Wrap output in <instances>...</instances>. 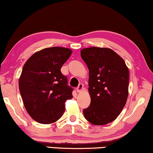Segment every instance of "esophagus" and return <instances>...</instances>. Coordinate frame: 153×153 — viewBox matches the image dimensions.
<instances>
[{
  "mask_svg": "<svg viewBox=\"0 0 153 153\" xmlns=\"http://www.w3.org/2000/svg\"><path fill=\"white\" fill-rule=\"evenodd\" d=\"M83 85L81 84V83H80L79 85V86L77 87L76 91H77V92H81V91L83 90Z\"/></svg>",
  "mask_w": 153,
  "mask_h": 153,
  "instance_id": "esophagus-1",
  "label": "esophagus"
}]
</instances>
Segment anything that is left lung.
<instances>
[{
	"label": "left lung",
	"instance_id": "left-lung-1",
	"mask_svg": "<svg viewBox=\"0 0 153 153\" xmlns=\"http://www.w3.org/2000/svg\"><path fill=\"white\" fill-rule=\"evenodd\" d=\"M81 56L89 69L90 105L83 110L87 120L105 125L117 118L128 95L129 71L120 56L108 48H83Z\"/></svg>",
	"mask_w": 153,
	"mask_h": 153
}]
</instances>
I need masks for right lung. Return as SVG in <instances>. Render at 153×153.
I'll return each instance as SVG.
<instances>
[{"label":"right lung","mask_w":153,"mask_h":153,"mask_svg":"<svg viewBox=\"0 0 153 153\" xmlns=\"http://www.w3.org/2000/svg\"><path fill=\"white\" fill-rule=\"evenodd\" d=\"M71 49L51 47L29 58L19 79V90L28 114L41 124H52L65 111V102L72 98V88L61 68L71 55Z\"/></svg>","instance_id":"1"}]
</instances>
